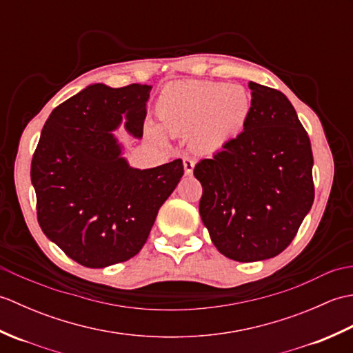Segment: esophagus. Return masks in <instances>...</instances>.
I'll return each mask as SVG.
<instances>
[{
	"mask_svg": "<svg viewBox=\"0 0 353 353\" xmlns=\"http://www.w3.org/2000/svg\"><path fill=\"white\" fill-rule=\"evenodd\" d=\"M194 161L190 159V157H185L183 159V170H185V174H192V170H194Z\"/></svg>",
	"mask_w": 353,
	"mask_h": 353,
	"instance_id": "34e87169",
	"label": "esophagus"
}]
</instances>
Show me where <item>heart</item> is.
<instances>
[{
  "label": "heart",
  "mask_w": 353,
  "mask_h": 353,
  "mask_svg": "<svg viewBox=\"0 0 353 353\" xmlns=\"http://www.w3.org/2000/svg\"><path fill=\"white\" fill-rule=\"evenodd\" d=\"M252 110L250 94L239 85L220 81H179L165 86L156 103L161 125L145 130L157 142L171 134L190 133L191 145L203 153L219 152L245 129Z\"/></svg>",
  "instance_id": "b5f03b06"
}]
</instances>
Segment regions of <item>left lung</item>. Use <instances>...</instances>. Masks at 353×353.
I'll list each match as a JSON object with an SVG mask.
<instances>
[{
	"instance_id": "obj_1",
	"label": "left lung",
	"mask_w": 353,
	"mask_h": 353,
	"mask_svg": "<svg viewBox=\"0 0 353 353\" xmlns=\"http://www.w3.org/2000/svg\"><path fill=\"white\" fill-rule=\"evenodd\" d=\"M244 132L201 159L199 211L214 245L238 262L270 259L287 249L314 201L312 150L290 100L250 81Z\"/></svg>"
}]
</instances>
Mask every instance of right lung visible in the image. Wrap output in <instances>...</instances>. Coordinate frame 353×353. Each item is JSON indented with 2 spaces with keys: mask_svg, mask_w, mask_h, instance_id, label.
Here are the masks:
<instances>
[{
  "mask_svg": "<svg viewBox=\"0 0 353 353\" xmlns=\"http://www.w3.org/2000/svg\"><path fill=\"white\" fill-rule=\"evenodd\" d=\"M152 86L89 85L51 112L32 161L37 221L80 265L103 268L138 254L157 211L183 176L182 159L133 168L114 132L142 138Z\"/></svg>",
  "mask_w": 353,
  "mask_h": 353,
  "instance_id": "1",
  "label": "right lung"
}]
</instances>
